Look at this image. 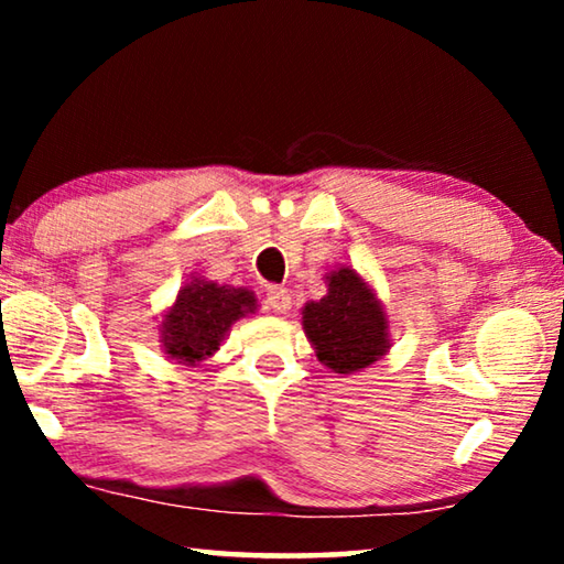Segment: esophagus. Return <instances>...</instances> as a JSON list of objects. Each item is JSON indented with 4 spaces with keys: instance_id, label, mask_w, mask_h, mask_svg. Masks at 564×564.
Instances as JSON below:
<instances>
[{
    "instance_id": "obj_1",
    "label": "esophagus",
    "mask_w": 564,
    "mask_h": 564,
    "mask_svg": "<svg viewBox=\"0 0 564 564\" xmlns=\"http://www.w3.org/2000/svg\"><path fill=\"white\" fill-rule=\"evenodd\" d=\"M267 305L274 313H288L292 307V295L284 288H269L267 290Z\"/></svg>"
}]
</instances>
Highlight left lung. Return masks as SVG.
Instances as JSON below:
<instances>
[{"label": "left lung", "mask_w": 564, "mask_h": 564, "mask_svg": "<svg viewBox=\"0 0 564 564\" xmlns=\"http://www.w3.org/2000/svg\"><path fill=\"white\" fill-rule=\"evenodd\" d=\"M328 292L303 307V330L315 357L336 375H354L390 351V323L375 290L351 267L326 274Z\"/></svg>", "instance_id": "obj_1"}]
</instances>
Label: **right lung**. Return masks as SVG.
Returning <instances> with one entry per match:
<instances>
[{
    "label": "right lung",
    "instance_id": "1",
    "mask_svg": "<svg viewBox=\"0 0 564 564\" xmlns=\"http://www.w3.org/2000/svg\"><path fill=\"white\" fill-rule=\"evenodd\" d=\"M249 313H257V295L249 288L192 276L161 318V346L176 365L195 367L210 359L226 341L230 326Z\"/></svg>",
    "mask_w": 564,
    "mask_h": 564
}]
</instances>
